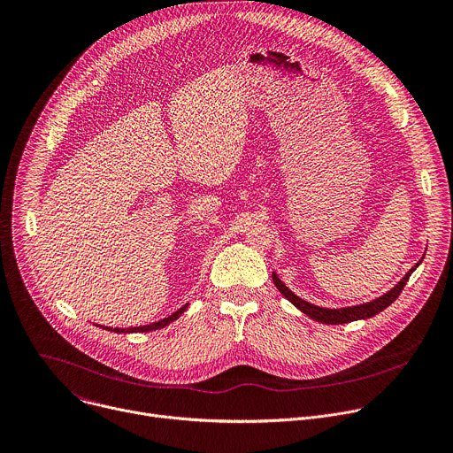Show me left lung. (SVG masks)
Returning <instances> with one entry per match:
<instances>
[{
  "mask_svg": "<svg viewBox=\"0 0 453 453\" xmlns=\"http://www.w3.org/2000/svg\"><path fill=\"white\" fill-rule=\"evenodd\" d=\"M421 263V261H419ZM416 263L403 277L402 280L393 288L389 289L386 295L372 300V303L368 304H361V306H352V308H342V310H326V308H319V306H313L310 303H306V300L298 298L293 291H289V288H286L280 279L272 273V279H273V284L277 286V289L289 300V303L298 308L303 313H306L308 317H311L313 320L317 322H322V324H331V326H340V324H349V322H354V320H363V319H372L375 315H379L380 311H384L389 304H393L395 300L398 298V295L402 293L403 286L407 284L411 273L416 270V266L419 265Z\"/></svg>",
  "mask_w": 453,
  "mask_h": 453,
  "instance_id": "left-lung-1",
  "label": "left lung"
}]
</instances>
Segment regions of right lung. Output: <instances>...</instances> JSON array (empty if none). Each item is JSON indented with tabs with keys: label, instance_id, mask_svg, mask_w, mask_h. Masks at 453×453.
<instances>
[{
	"label": "right lung",
	"instance_id": "1",
	"mask_svg": "<svg viewBox=\"0 0 453 453\" xmlns=\"http://www.w3.org/2000/svg\"><path fill=\"white\" fill-rule=\"evenodd\" d=\"M188 306H183L180 308L176 313H173L171 317L160 320V322H155V324H149V326H142V327H129V329H110V327H103V329H108V331H113V333H149V331H157V329H164L165 326H169L171 322H174L178 317H181L185 311H187Z\"/></svg>",
	"mask_w": 453,
	"mask_h": 453
}]
</instances>
